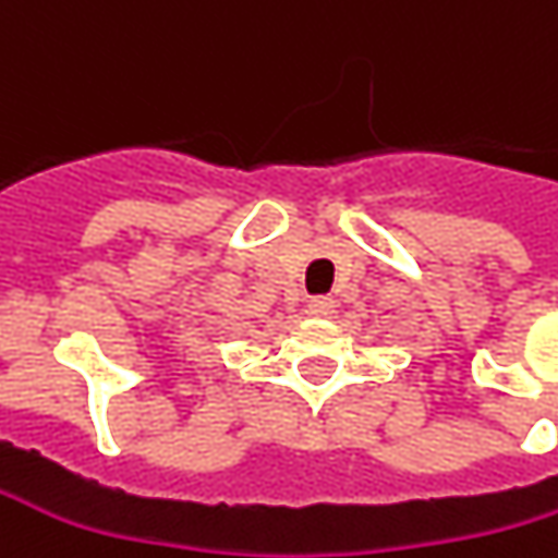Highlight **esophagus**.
Wrapping results in <instances>:
<instances>
[{
  "label": "esophagus",
  "mask_w": 558,
  "mask_h": 558,
  "mask_svg": "<svg viewBox=\"0 0 558 558\" xmlns=\"http://www.w3.org/2000/svg\"><path fill=\"white\" fill-rule=\"evenodd\" d=\"M307 311H311L313 316H329V313L335 311V301L329 294H319V298H313L311 304H307Z\"/></svg>",
  "instance_id": "34e87169"
}]
</instances>
